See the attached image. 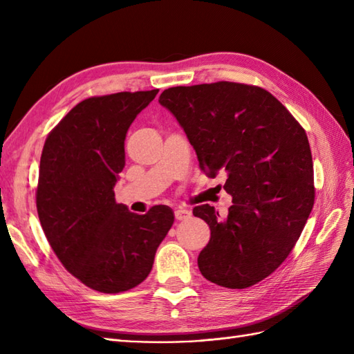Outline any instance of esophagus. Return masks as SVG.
<instances>
[{
	"mask_svg": "<svg viewBox=\"0 0 354 354\" xmlns=\"http://www.w3.org/2000/svg\"><path fill=\"white\" fill-rule=\"evenodd\" d=\"M190 216H192L190 209H185V208H176V209H175L176 221H185V219H189Z\"/></svg>",
	"mask_w": 354,
	"mask_h": 354,
	"instance_id": "esophagus-1",
	"label": "esophagus"
}]
</instances>
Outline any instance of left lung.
<instances>
[{"mask_svg": "<svg viewBox=\"0 0 354 354\" xmlns=\"http://www.w3.org/2000/svg\"><path fill=\"white\" fill-rule=\"evenodd\" d=\"M160 103L176 117L199 167L227 175L228 216L198 205L212 237L198 257L208 281L245 289L288 259L313 208V161L306 131L266 89L236 82L173 86Z\"/></svg>", "mask_w": 354, "mask_h": 354, "instance_id": "8db88e82", "label": "left lung"}]
</instances>
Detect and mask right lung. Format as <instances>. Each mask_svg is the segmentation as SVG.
<instances>
[{"label": "right lung", "mask_w": 354, "mask_h": 354, "mask_svg": "<svg viewBox=\"0 0 354 354\" xmlns=\"http://www.w3.org/2000/svg\"><path fill=\"white\" fill-rule=\"evenodd\" d=\"M158 89L89 97L53 129L42 149L36 208L65 269L103 293L129 290L152 270L175 216L167 205L135 214L117 204L129 126Z\"/></svg>", "instance_id": "right-lung-1"}]
</instances>
